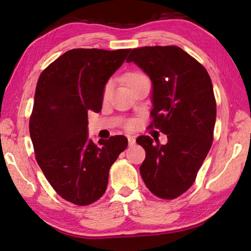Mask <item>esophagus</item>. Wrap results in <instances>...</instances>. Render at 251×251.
Instances as JSON below:
<instances>
[{"label": "esophagus", "instance_id": "34e87169", "mask_svg": "<svg viewBox=\"0 0 251 251\" xmlns=\"http://www.w3.org/2000/svg\"><path fill=\"white\" fill-rule=\"evenodd\" d=\"M127 139H128V145H129V147L134 146L135 143H136V138H135V137H132V136H128V137H127Z\"/></svg>", "mask_w": 251, "mask_h": 251}]
</instances>
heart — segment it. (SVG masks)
Returning a JSON list of instances; mask_svg holds the SVG:
<instances>
[{
  "label": "heart",
  "instance_id": "heart-1",
  "mask_svg": "<svg viewBox=\"0 0 251 251\" xmlns=\"http://www.w3.org/2000/svg\"><path fill=\"white\" fill-rule=\"evenodd\" d=\"M125 78H126L127 84H128V86L130 87L134 84L142 81V79H146L148 77L141 72H130L127 74ZM112 88H113V83H112V81H108L103 85V88H102V99L103 100H106L110 97ZM134 126H135L134 122H129L128 124H127V127H128V128H132Z\"/></svg>",
  "mask_w": 251,
  "mask_h": 251
}]
</instances>
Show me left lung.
Listing matches in <instances>:
<instances>
[{
    "label": "left lung",
    "instance_id": "8db88e82",
    "mask_svg": "<svg viewBox=\"0 0 251 251\" xmlns=\"http://www.w3.org/2000/svg\"><path fill=\"white\" fill-rule=\"evenodd\" d=\"M135 62L150 76V127L167 135L166 145L149 136L137 138L146 150L140 166L148 189L163 200H174L194 183L214 140L217 105L209 74L178 46H146L131 50Z\"/></svg>",
    "mask_w": 251,
    "mask_h": 251
}]
</instances>
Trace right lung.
<instances>
[{
	"label": "right lung",
	"mask_w": 251,
	"mask_h": 251,
	"mask_svg": "<svg viewBox=\"0 0 251 251\" xmlns=\"http://www.w3.org/2000/svg\"><path fill=\"white\" fill-rule=\"evenodd\" d=\"M130 50L75 49L41 73L29 130L36 162L62 199L78 206L98 201L109 172L127 147L124 136L88 138V112L102 108V88Z\"/></svg>",
	"instance_id": "right-lung-1"
}]
</instances>
